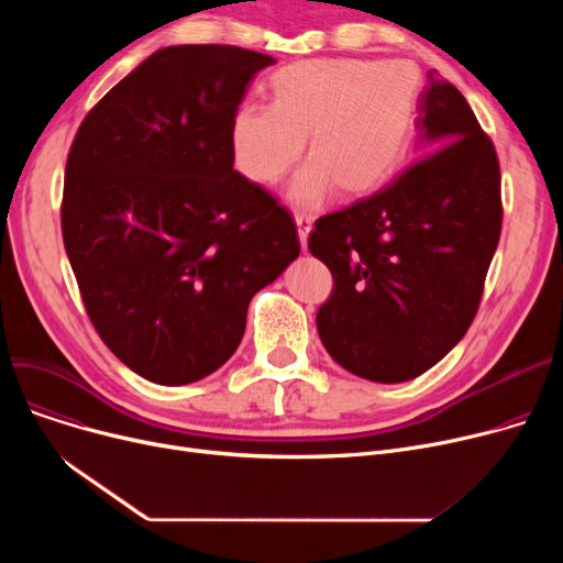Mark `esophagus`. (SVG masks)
I'll list each match as a JSON object with an SVG mask.
<instances>
[{
	"label": "esophagus",
	"instance_id": "obj_1",
	"mask_svg": "<svg viewBox=\"0 0 563 563\" xmlns=\"http://www.w3.org/2000/svg\"><path fill=\"white\" fill-rule=\"evenodd\" d=\"M294 221H297V228H299L301 246L306 249V244H308V232H310V228H312V214L297 210V212H294Z\"/></svg>",
	"mask_w": 563,
	"mask_h": 563
}]
</instances>
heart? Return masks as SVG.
<instances>
[{
	"instance_id": "obj_1",
	"label": "heart",
	"mask_w": 563,
	"mask_h": 563,
	"mask_svg": "<svg viewBox=\"0 0 563 563\" xmlns=\"http://www.w3.org/2000/svg\"><path fill=\"white\" fill-rule=\"evenodd\" d=\"M272 104H244L232 118L236 168L274 185L299 162L306 136L310 162L291 198L319 202L378 189L399 166L416 123L422 77L408 62L306 58L269 79Z\"/></svg>"
}]
</instances>
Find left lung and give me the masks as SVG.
Returning a JSON list of instances; mask_svg holds the SVG:
<instances>
[{
    "instance_id": "obj_1",
    "label": "left lung",
    "mask_w": 563,
    "mask_h": 563,
    "mask_svg": "<svg viewBox=\"0 0 563 563\" xmlns=\"http://www.w3.org/2000/svg\"><path fill=\"white\" fill-rule=\"evenodd\" d=\"M418 153L380 191L314 221L331 269L319 338L351 374L401 383L433 367L475 319L501 232L495 145L459 88L429 73Z\"/></svg>"
}]
</instances>
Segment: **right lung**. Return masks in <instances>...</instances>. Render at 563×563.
Masks as SVG:
<instances>
[{
  "mask_svg": "<svg viewBox=\"0 0 563 563\" xmlns=\"http://www.w3.org/2000/svg\"><path fill=\"white\" fill-rule=\"evenodd\" d=\"M272 64L236 45L164 47L73 139L62 232L86 314L159 386L217 372L251 299L301 251L278 198L232 168V118Z\"/></svg>",
  "mask_w": 563,
  "mask_h": 563,
  "instance_id": "right-lung-1",
  "label": "right lung"
}]
</instances>
